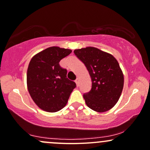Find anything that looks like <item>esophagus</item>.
<instances>
[{
	"label": "esophagus",
	"instance_id": "1",
	"mask_svg": "<svg viewBox=\"0 0 150 150\" xmlns=\"http://www.w3.org/2000/svg\"><path fill=\"white\" fill-rule=\"evenodd\" d=\"M75 83H76L77 86H79V78H77V79L75 80Z\"/></svg>",
	"mask_w": 150,
	"mask_h": 150
}]
</instances>
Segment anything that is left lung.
Masks as SVG:
<instances>
[{
    "mask_svg": "<svg viewBox=\"0 0 150 150\" xmlns=\"http://www.w3.org/2000/svg\"><path fill=\"white\" fill-rule=\"evenodd\" d=\"M74 53L84 63L92 81L91 90L83 95L86 105L100 113L112 108L124 87V75L118 61L96 47L75 50Z\"/></svg>",
    "mask_w": 150,
    "mask_h": 150,
    "instance_id": "1",
    "label": "left lung"
}]
</instances>
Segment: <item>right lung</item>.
Here are the masks:
<instances>
[{
    "label": "right lung",
    "instance_id": "obj_1",
    "mask_svg": "<svg viewBox=\"0 0 150 150\" xmlns=\"http://www.w3.org/2000/svg\"><path fill=\"white\" fill-rule=\"evenodd\" d=\"M71 52L68 49L51 47L30 61L26 75L28 91L34 103L44 111L57 112L64 108L76 87L75 82L67 78V70L59 64Z\"/></svg>",
    "mask_w": 150,
    "mask_h": 150
}]
</instances>
